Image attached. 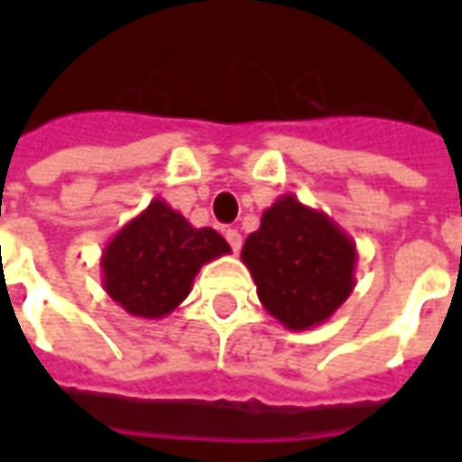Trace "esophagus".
I'll use <instances>...</instances> for the list:
<instances>
[{"mask_svg":"<svg viewBox=\"0 0 462 462\" xmlns=\"http://www.w3.org/2000/svg\"><path fill=\"white\" fill-rule=\"evenodd\" d=\"M225 240L230 242L232 252H240L242 247V235L237 230H225Z\"/></svg>","mask_w":462,"mask_h":462,"instance_id":"1","label":"esophagus"}]
</instances>
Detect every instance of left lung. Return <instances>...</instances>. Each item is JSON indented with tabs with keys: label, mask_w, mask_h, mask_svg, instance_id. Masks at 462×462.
<instances>
[{
	"label": "left lung",
	"mask_w": 462,
	"mask_h": 462,
	"mask_svg": "<svg viewBox=\"0 0 462 462\" xmlns=\"http://www.w3.org/2000/svg\"><path fill=\"white\" fill-rule=\"evenodd\" d=\"M240 257L262 307L291 331L324 324L356 287V242L294 195H280L262 212Z\"/></svg>",
	"instance_id": "left-lung-1"
}]
</instances>
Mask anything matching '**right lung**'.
Wrapping results in <instances>:
<instances>
[{
	"mask_svg": "<svg viewBox=\"0 0 462 462\" xmlns=\"http://www.w3.org/2000/svg\"><path fill=\"white\" fill-rule=\"evenodd\" d=\"M212 227H192L161 198L123 225L101 254L104 290L138 319H162L190 294L202 264L230 254Z\"/></svg>",
	"mask_w": 462,
	"mask_h": 462,
	"instance_id": "right-lung-1",
	"label": "right lung"
}]
</instances>
